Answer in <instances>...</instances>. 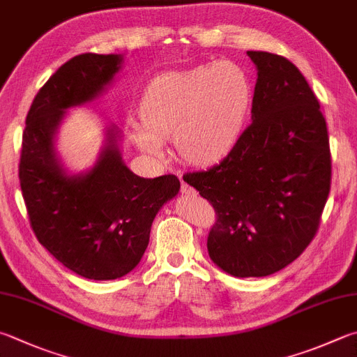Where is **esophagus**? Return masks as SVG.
Returning <instances> with one entry per match:
<instances>
[{"label":"esophagus","mask_w":357,"mask_h":357,"mask_svg":"<svg viewBox=\"0 0 357 357\" xmlns=\"http://www.w3.org/2000/svg\"><path fill=\"white\" fill-rule=\"evenodd\" d=\"M181 194L186 197H194V196H197V191L194 190V188H191L190 185H186L183 181V183H181Z\"/></svg>","instance_id":"34e87169"}]
</instances>
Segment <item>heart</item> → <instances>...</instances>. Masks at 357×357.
Returning a JSON list of instances; mask_svg holds the SVG:
<instances>
[{"label": "heart", "instance_id": "heart-1", "mask_svg": "<svg viewBox=\"0 0 357 357\" xmlns=\"http://www.w3.org/2000/svg\"><path fill=\"white\" fill-rule=\"evenodd\" d=\"M252 102V80L244 66L222 60L152 79L139 104L141 123L129 126L138 149L155 160L176 139L190 163L208 165L231 152Z\"/></svg>", "mask_w": 357, "mask_h": 357}]
</instances>
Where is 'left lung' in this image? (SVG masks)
Returning <instances> with one entry per match:
<instances>
[{
    "label": "left lung",
    "mask_w": 357,
    "mask_h": 357,
    "mask_svg": "<svg viewBox=\"0 0 357 357\" xmlns=\"http://www.w3.org/2000/svg\"><path fill=\"white\" fill-rule=\"evenodd\" d=\"M257 66L252 123L231 152L183 180L218 213L208 255L228 275L267 277L312 241L331 185L326 121L287 59L247 51Z\"/></svg>",
    "instance_id": "1"
}]
</instances>
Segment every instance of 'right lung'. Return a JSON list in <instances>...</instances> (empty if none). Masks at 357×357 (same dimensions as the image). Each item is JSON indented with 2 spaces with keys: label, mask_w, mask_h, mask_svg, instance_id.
I'll list each match as a JSON object with an SVG mask.
<instances>
[{
  "label": "right lung",
  "mask_w": 357,
  "mask_h": 357,
  "mask_svg": "<svg viewBox=\"0 0 357 357\" xmlns=\"http://www.w3.org/2000/svg\"><path fill=\"white\" fill-rule=\"evenodd\" d=\"M121 54H80L52 74L29 109L20 185L32 230L54 258L80 277L104 281L135 268L160 208L180 191L176 176L143 178L123 160V132L104 127L96 161L71 172L57 149L68 110L102 98L123 70Z\"/></svg>",
  "instance_id": "obj_1"
}]
</instances>
